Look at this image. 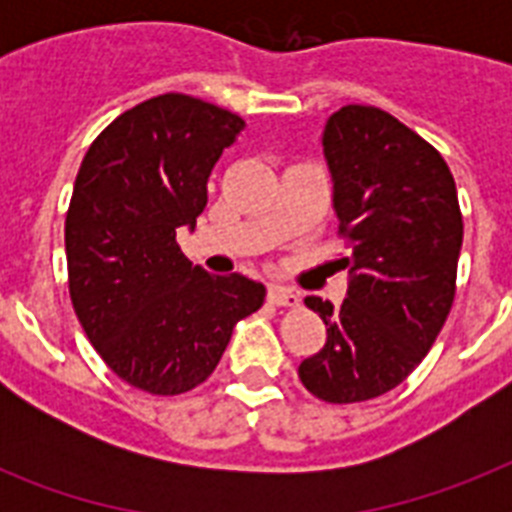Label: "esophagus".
I'll return each instance as SVG.
<instances>
[{
  "instance_id": "1",
  "label": "esophagus",
  "mask_w": 512,
  "mask_h": 512,
  "mask_svg": "<svg viewBox=\"0 0 512 512\" xmlns=\"http://www.w3.org/2000/svg\"><path fill=\"white\" fill-rule=\"evenodd\" d=\"M268 300L276 305H287V308H295V305H300V295H297L295 289L279 287V284H273V287L268 289Z\"/></svg>"
}]
</instances>
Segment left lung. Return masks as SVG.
<instances>
[{
	"mask_svg": "<svg viewBox=\"0 0 512 512\" xmlns=\"http://www.w3.org/2000/svg\"><path fill=\"white\" fill-rule=\"evenodd\" d=\"M324 159L332 207L353 244L340 265V308L305 297L327 342L297 374L313 396L353 404L409 377L452 311L462 215L454 177L436 148L374 106H342L327 119Z\"/></svg>",
	"mask_w": 512,
	"mask_h": 512,
	"instance_id": "8db88e82",
	"label": "left lung"
}]
</instances>
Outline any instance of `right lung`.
<instances>
[{"label": "right lung", "instance_id": "obj_1", "mask_svg": "<svg viewBox=\"0 0 512 512\" xmlns=\"http://www.w3.org/2000/svg\"><path fill=\"white\" fill-rule=\"evenodd\" d=\"M241 130V116L167 92L116 116L76 175L71 303L100 358L156 396L207 380L236 321L265 300L260 281L209 276L175 241L177 228H196L212 167Z\"/></svg>", "mask_w": 512, "mask_h": 512}]
</instances>
